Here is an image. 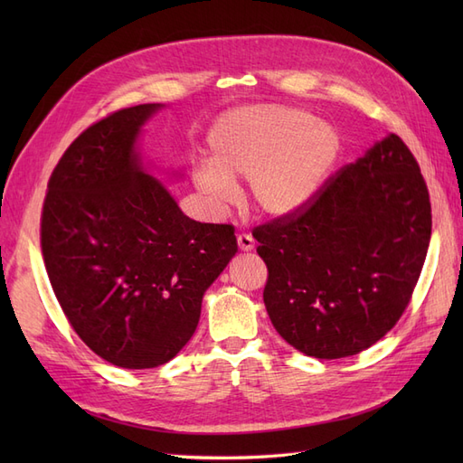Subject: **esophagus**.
Masks as SVG:
<instances>
[{
	"label": "esophagus",
	"mask_w": 463,
	"mask_h": 463,
	"mask_svg": "<svg viewBox=\"0 0 463 463\" xmlns=\"http://www.w3.org/2000/svg\"><path fill=\"white\" fill-rule=\"evenodd\" d=\"M237 245H240V249H241V250H250V249L255 247L253 235H249V233H240V235H237Z\"/></svg>",
	"instance_id": "esophagus-1"
}]
</instances>
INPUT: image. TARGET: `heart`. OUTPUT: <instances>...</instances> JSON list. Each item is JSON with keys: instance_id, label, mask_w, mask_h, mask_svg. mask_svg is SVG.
Instances as JSON below:
<instances>
[{"instance_id": "obj_1", "label": "heart", "mask_w": 463, "mask_h": 463, "mask_svg": "<svg viewBox=\"0 0 463 463\" xmlns=\"http://www.w3.org/2000/svg\"><path fill=\"white\" fill-rule=\"evenodd\" d=\"M210 164L194 165V185L216 204L233 199L232 181L249 179L260 213L286 216L309 203L344 148L334 125L289 106H247L218 119L208 135Z\"/></svg>"}]
</instances>
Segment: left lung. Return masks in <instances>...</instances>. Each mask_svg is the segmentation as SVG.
Returning a JSON list of instances; mask_svg holds the SVG:
<instances>
[{
	"instance_id": "1",
	"label": "left lung",
	"mask_w": 463,
	"mask_h": 463,
	"mask_svg": "<svg viewBox=\"0 0 463 463\" xmlns=\"http://www.w3.org/2000/svg\"><path fill=\"white\" fill-rule=\"evenodd\" d=\"M430 226L421 170L392 133L296 213L253 230L269 269L262 298L278 334L317 359L376 344L411 301Z\"/></svg>"
}]
</instances>
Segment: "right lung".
<instances>
[{
	"mask_svg": "<svg viewBox=\"0 0 463 463\" xmlns=\"http://www.w3.org/2000/svg\"><path fill=\"white\" fill-rule=\"evenodd\" d=\"M160 104L114 111L82 131L48 181L40 245L69 325L123 369L174 359L197 330L204 291L237 253L233 226L181 213L135 152Z\"/></svg>",
	"mask_w": 463,
	"mask_h": 463,
	"instance_id": "obj_1",
	"label": "right lung"
}]
</instances>
